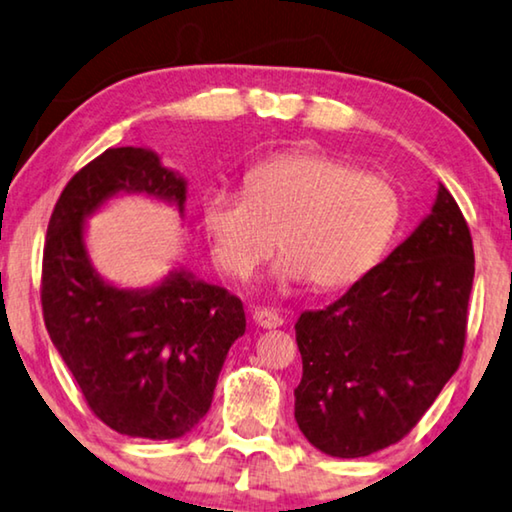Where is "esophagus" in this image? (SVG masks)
I'll list each match as a JSON object with an SVG mask.
<instances>
[{"label":"esophagus","mask_w":512,"mask_h":512,"mask_svg":"<svg viewBox=\"0 0 512 512\" xmlns=\"http://www.w3.org/2000/svg\"><path fill=\"white\" fill-rule=\"evenodd\" d=\"M254 322L263 329H277V327L283 325V318L272 309H256L254 311Z\"/></svg>","instance_id":"esophagus-1"}]
</instances>
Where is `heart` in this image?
<instances>
[{"label":"heart","instance_id":"heart-1","mask_svg":"<svg viewBox=\"0 0 512 512\" xmlns=\"http://www.w3.org/2000/svg\"><path fill=\"white\" fill-rule=\"evenodd\" d=\"M203 229L212 256L245 281L272 254L279 286L338 290L382 261L400 222V196L387 178L361 174L332 155L297 151L256 164L245 192L217 187L203 196Z\"/></svg>","mask_w":512,"mask_h":512}]
</instances>
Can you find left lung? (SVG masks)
<instances>
[{
    "instance_id": "obj_1",
    "label": "left lung",
    "mask_w": 512,
    "mask_h": 512,
    "mask_svg": "<svg viewBox=\"0 0 512 512\" xmlns=\"http://www.w3.org/2000/svg\"><path fill=\"white\" fill-rule=\"evenodd\" d=\"M471 283L469 226L439 183L430 215L380 265L295 322L302 435L332 458L400 442L458 371Z\"/></svg>"
}]
</instances>
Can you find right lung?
<instances>
[{
    "mask_svg": "<svg viewBox=\"0 0 512 512\" xmlns=\"http://www.w3.org/2000/svg\"><path fill=\"white\" fill-rule=\"evenodd\" d=\"M125 194L185 215V176L164 167L151 148H109L86 164L47 224L43 318L102 423L128 437L178 439L208 414L226 355L245 334V309L187 267L146 288L100 277L86 249V224Z\"/></svg>",
    "mask_w": 512,
    "mask_h": 512,
    "instance_id": "obj_1",
    "label": "right lung"
}]
</instances>
